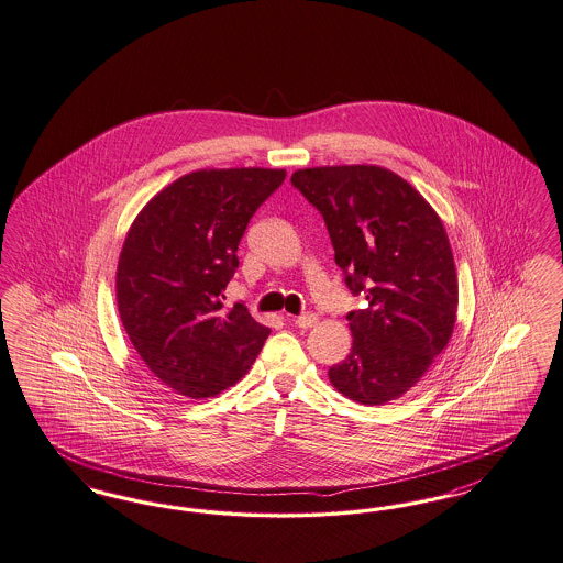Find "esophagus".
<instances>
[{
	"label": "esophagus",
	"instance_id": "obj_1",
	"mask_svg": "<svg viewBox=\"0 0 563 563\" xmlns=\"http://www.w3.org/2000/svg\"><path fill=\"white\" fill-rule=\"evenodd\" d=\"M316 322H318V316L312 314V312H303V314H299L295 318V324H297L299 329H310V327H314Z\"/></svg>",
	"mask_w": 563,
	"mask_h": 563
}]
</instances>
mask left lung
I'll use <instances>...</instances> for the list:
<instances>
[{"label":"left lung","instance_id":"1","mask_svg":"<svg viewBox=\"0 0 563 563\" xmlns=\"http://www.w3.org/2000/svg\"><path fill=\"white\" fill-rule=\"evenodd\" d=\"M291 184L322 216L345 287L368 303L345 316L352 352L329 379L361 405L396 400L454 329L459 285L446 230L408 181L377 165L299 169Z\"/></svg>","mask_w":563,"mask_h":563}]
</instances>
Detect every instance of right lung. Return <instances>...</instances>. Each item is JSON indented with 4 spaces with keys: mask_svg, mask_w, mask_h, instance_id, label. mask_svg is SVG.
Listing matches in <instances>:
<instances>
[{
    "mask_svg": "<svg viewBox=\"0 0 563 563\" xmlns=\"http://www.w3.org/2000/svg\"><path fill=\"white\" fill-rule=\"evenodd\" d=\"M285 178L262 167L192 172L161 190L128 232L119 316L142 361L181 396L232 387L271 335L245 303L225 312L222 299L249 220Z\"/></svg>",
    "mask_w": 563,
    "mask_h": 563,
    "instance_id": "right-lung-1",
    "label": "right lung"
}]
</instances>
